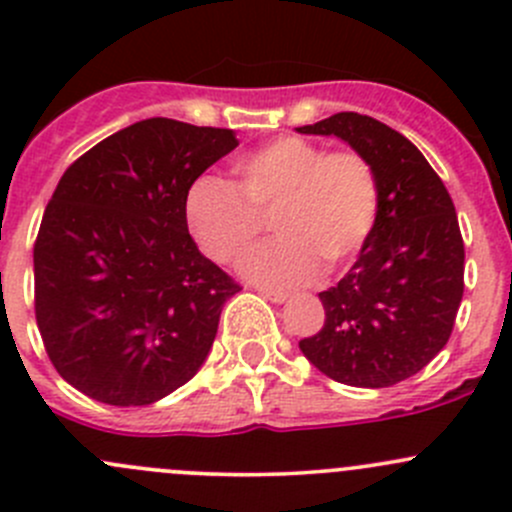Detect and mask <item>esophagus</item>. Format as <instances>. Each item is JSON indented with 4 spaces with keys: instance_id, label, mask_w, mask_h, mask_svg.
I'll return each mask as SVG.
<instances>
[{
    "instance_id": "34e87169",
    "label": "esophagus",
    "mask_w": 512,
    "mask_h": 512,
    "mask_svg": "<svg viewBox=\"0 0 512 512\" xmlns=\"http://www.w3.org/2000/svg\"><path fill=\"white\" fill-rule=\"evenodd\" d=\"M255 289H257V292L262 294V297H267V299H270V302H275V304H282V302H285V299H287V292H285V289L260 287V285H257Z\"/></svg>"
}]
</instances>
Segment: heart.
<instances>
[{"mask_svg":"<svg viewBox=\"0 0 512 512\" xmlns=\"http://www.w3.org/2000/svg\"><path fill=\"white\" fill-rule=\"evenodd\" d=\"M235 188L218 178L195 180L185 218L203 252L235 265L272 220L277 240L245 262V275L294 285L324 265H349L379 218V180L359 151H329L285 136L232 163Z\"/></svg>","mask_w":512,"mask_h":512,"instance_id":"heart-1","label":"heart"}]
</instances>
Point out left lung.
I'll use <instances>...</instances> for the list:
<instances>
[{
  "label": "left lung",
  "mask_w": 512,
  "mask_h": 512,
  "mask_svg": "<svg viewBox=\"0 0 512 512\" xmlns=\"http://www.w3.org/2000/svg\"><path fill=\"white\" fill-rule=\"evenodd\" d=\"M297 131L342 138L379 180L374 232L339 285L319 292L324 327L299 349L339 384L394 386L441 352L456 324L466 250L453 200L414 143L376 118L342 111Z\"/></svg>",
  "instance_id": "obj_1"
}]
</instances>
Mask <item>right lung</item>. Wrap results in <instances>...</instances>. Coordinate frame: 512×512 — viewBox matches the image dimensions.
I'll list each match as a JSON object with an SVG mask.
<instances>
[{"label": "right lung", "instance_id": "right-lung-1", "mask_svg": "<svg viewBox=\"0 0 512 512\" xmlns=\"http://www.w3.org/2000/svg\"><path fill=\"white\" fill-rule=\"evenodd\" d=\"M235 146L230 128L146 118L61 175L34 242V314L81 394L148 406L203 366L240 285L200 255L185 200Z\"/></svg>", "mask_w": 512, "mask_h": 512}]
</instances>
